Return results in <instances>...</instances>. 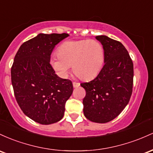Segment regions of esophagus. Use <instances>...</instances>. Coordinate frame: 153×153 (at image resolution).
Returning a JSON list of instances; mask_svg holds the SVG:
<instances>
[{
    "instance_id": "esophagus-1",
    "label": "esophagus",
    "mask_w": 153,
    "mask_h": 153,
    "mask_svg": "<svg viewBox=\"0 0 153 153\" xmlns=\"http://www.w3.org/2000/svg\"><path fill=\"white\" fill-rule=\"evenodd\" d=\"M79 86H80V84L79 83V82H73V87H74V88L79 87Z\"/></svg>"
}]
</instances>
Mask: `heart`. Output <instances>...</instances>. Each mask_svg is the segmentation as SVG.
<instances>
[{"label": "heart", "instance_id": "b5f03b06", "mask_svg": "<svg viewBox=\"0 0 153 153\" xmlns=\"http://www.w3.org/2000/svg\"><path fill=\"white\" fill-rule=\"evenodd\" d=\"M51 65L59 76L66 78L72 66L74 73L84 80L95 77L104 62L102 45L95 39L67 41L58 48Z\"/></svg>", "mask_w": 153, "mask_h": 153}]
</instances>
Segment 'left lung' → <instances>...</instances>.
Segmentation results:
<instances>
[{
	"mask_svg": "<svg viewBox=\"0 0 153 153\" xmlns=\"http://www.w3.org/2000/svg\"><path fill=\"white\" fill-rule=\"evenodd\" d=\"M104 50V66L92 81L82 83L86 90L84 115L92 122L112 121L129 102L134 66L129 54L118 41L105 35L96 36Z\"/></svg>",
	"mask_w": 153,
	"mask_h": 153,
	"instance_id": "1",
	"label": "left lung"
}]
</instances>
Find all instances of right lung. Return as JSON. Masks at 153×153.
I'll use <instances>...</instances> for the list:
<instances>
[{
    "label": "right lung",
    "mask_w": 153,
    "mask_h": 153,
    "mask_svg": "<svg viewBox=\"0 0 153 153\" xmlns=\"http://www.w3.org/2000/svg\"><path fill=\"white\" fill-rule=\"evenodd\" d=\"M67 37L39 34L20 46L13 60L11 83L17 102L26 116L40 124L62 119L73 92L72 82L58 76L50 63L55 46Z\"/></svg>",
    "instance_id": "1"
}]
</instances>
